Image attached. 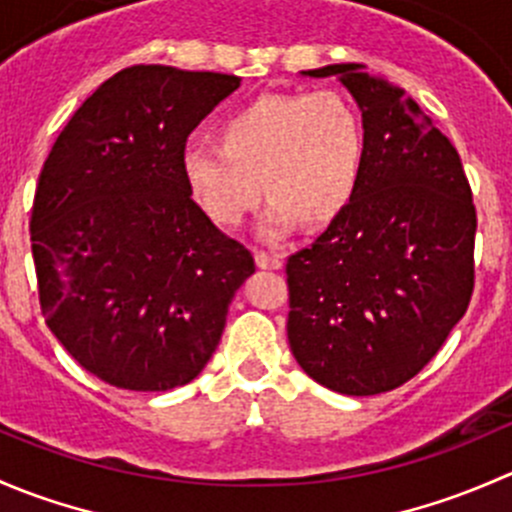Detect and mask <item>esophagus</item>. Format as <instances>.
<instances>
[{
    "mask_svg": "<svg viewBox=\"0 0 512 512\" xmlns=\"http://www.w3.org/2000/svg\"><path fill=\"white\" fill-rule=\"evenodd\" d=\"M255 262L260 270H282V265H285V257L275 255V252H257Z\"/></svg>",
    "mask_w": 512,
    "mask_h": 512,
    "instance_id": "esophagus-1",
    "label": "esophagus"
}]
</instances>
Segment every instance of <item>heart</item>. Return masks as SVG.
Wrapping results in <instances>:
<instances>
[{
	"mask_svg": "<svg viewBox=\"0 0 512 512\" xmlns=\"http://www.w3.org/2000/svg\"><path fill=\"white\" fill-rule=\"evenodd\" d=\"M366 158V128L339 91L262 94L220 121V143L190 141L180 156L185 185L213 223L235 227L270 195L265 240L294 225L319 227L347 210Z\"/></svg>",
	"mask_w": 512,
	"mask_h": 512,
	"instance_id": "heart-1",
	"label": "heart"
}]
</instances>
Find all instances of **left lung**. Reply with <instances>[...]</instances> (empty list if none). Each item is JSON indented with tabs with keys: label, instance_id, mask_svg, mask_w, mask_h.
Returning a JSON list of instances; mask_svg holds the SVG:
<instances>
[{
	"label": "left lung",
	"instance_id": "left-lung-1",
	"mask_svg": "<svg viewBox=\"0 0 512 512\" xmlns=\"http://www.w3.org/2000/svg\"><path fill=\"white\" fill-rule=\"evenodd\" d=\"M337 76L366 128L352 203L287 260V339L317 384L347 396L396 389L436 356L473 294L476 208L461 156L401 86L361 64Z\"/></svg>",
	"mask_w": 512,
	"mask_h": 512
}]
</instances>
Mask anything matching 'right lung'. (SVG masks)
Wrapping results in <instances>:
<instances>
[{
	"mask_svg": "<svg viewBox=\"0 0 512 512\" xmlns=\"http://www.w3.org/2000/svg\"><path fill=\"white\" fill-rule=\"evenodd\" d=\"M240 89L215 71L138 64L81 103L34 195L32 252L46 327L106 384L168 391L218 349L255 260L185 185L190 131Z\"/></svg>",
	"mask_w": 512,
	"mask_h": 512,
	"instance_id": "add662e5",
	"label": "right lung"
}]
</instances>
